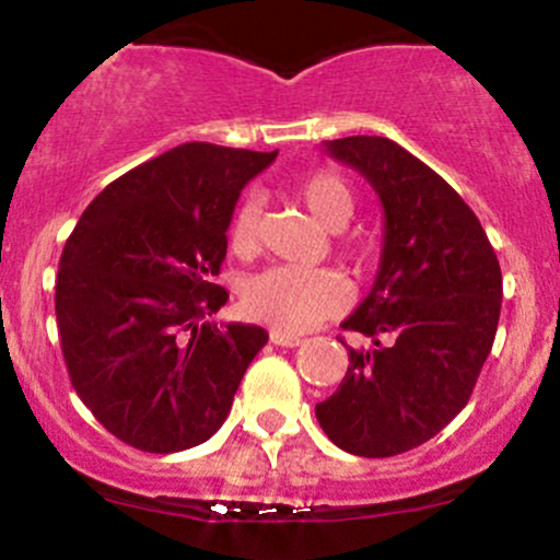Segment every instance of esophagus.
<instances>
[{
  "mask_svg": "<svg viewBox=\"0 0 560 560\" xmlns=\"http://www.w3.org/2000/svg\"><path fill=\"white\" fill-rule=\"evenodd\" d=\"M270 343L287 346V349H295V346L303 343V338H300V335L284 332V329H270Z\"/></svg>",
  "mask_w": 560,
  "mask_h": 560,
  "instance_id": "34e87169",
  "label": "esophagus"
}]
</instances>
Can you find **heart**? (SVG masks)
I'll return each instance as SVG.
<instances>
[{"mask_svg": "<svg viewBox=\"0 0 560 560\" xmlns=\"http://www.w3.org/2000/svg\"><path fill=\"white\" fill-rule=\"evenodd\" d=\"M295 196L305 203L316 222L327 231H338L354 211V192L349 182L335 172H314L295 185ZM260 235V201L246 198L235 206L228 244L235 255H252ZM351 262L364 265L370 257L368 244L354 241L346 246ZM349 303V287L338 273L325 268H268L246 279L241 287V305L246 316L287 332H300L319 322L338 316Z\"/></svg>", "mask_w": 560, "mask_h": 560, "instance_id": "b5f03b06", "label": "heart"}]
</instances>
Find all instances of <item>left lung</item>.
<instances>
[{"label": "left lung", "instance_id": "left-lung-1", "mask_svg": "<svg viewBox=\"0 0 560 560\" xmlns=\"http://www.w3.org/2000/svg\"><path fill=\"white\" fill-rule=\"evenodd\" d=\"M325 147L373 185L386 222L373 290L340 325L368 343L349 346V370L316 419L354 456H397L469 402L497 338L502 268L475 211L397 141L346 137Z\"/></svg>", "mask_w": 560, "mask_h": 560}]
</instances>
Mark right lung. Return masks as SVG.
I'll list each match as a JSON object with an SVG mask.
<instances>
[{
	"instance_id": "obj_1",
	"label": "right lung",
	"mask_w": 560,
	"mask_h": 560,
	"mask_svg": "<svg viewBox=\"0 0 560 560\" xmlns=\"http://www.w3.org/2000/svg\"><path fill=\"white\" fill-rule=\"evenodd\" d=\"M273 152L187 141L104 187L67 238L56 322L69 381L96 421L131 448L201 445L268 332L214 325V279L241 190Z\"/></svg>"
}]
</instances>
